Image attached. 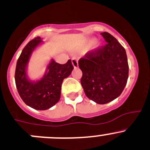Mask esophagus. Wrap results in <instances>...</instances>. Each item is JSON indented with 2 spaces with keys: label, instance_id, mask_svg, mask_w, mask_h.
Masks as SVG:
<instances>
[{
  "label": "esophagus",
  "instance_id": "34e87169",
  "mask_svg": "<svg viewBox=\"0 0 150 150\" xmlns=\"http://www.w3.org/2000/svg\"><path fill=\"white\" fill-rule=\"evenodd\" d=\"M72 64L74 68H77L78 67V59L77 58H72Z\"/></svg>",
  "mask_w": 150,
  "mask_h": 150
}]
</instances>
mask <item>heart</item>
<instances>
[{
	"instance_id": "b5f03b06",
	"label": "heart",
	"mask_w": 150,
	"mask_h": 150,
	"mask_svg": "<svg viewBox=\"0 0 150 150\" xmlns=\"http://www.w3.org/2000/svg\"><path fill=\"white\" fill-rule=\"evenodd\" d=\"M96 41H97V40H96L95 38H93V39H91V40H88L86 42V47H90V46L93 45L96 42ZM97 47H99V46Z\"/></svg>"
}]
</instances>
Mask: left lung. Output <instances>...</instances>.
I'll use <instances>...</instances> for the list:
<instances>
[{
    "mask_svg": "<svg viewBox=\"0 0 150 150\" xmlns=\"http://www.w3.org/2000/svg\"><path fill=\"white\" fill-rule=\"evenodd\" d=\"M101 35L107 45L86 53L78 64L86 97L97 104H105L122 94L127 84L129 67L125 50L117 39L108 32Z\"/></svg>",
    "mask_w": 150,
    "mask_h": 150,
    "instance_id": "obj_1",
    "label": "left lung"
}]
</instances>
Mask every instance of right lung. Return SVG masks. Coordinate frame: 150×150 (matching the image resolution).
Here are the masks:
<instances>
[{
    "mask_svg": "<svg viewBox=\"0 0 150 150\" xmlns=\"http://www.w3.org/2000/svg\"><path fill=\"white\" fill-rule=\"evenodd\" d=\"M40 36L29 42L23 48L16 65L15 83L22 100L36 110H47L59 101L64 79L67 78L74 67L71 60L60 64L52 59L40 79L32 81L28 75V64L33 52L42 45Z\"/></svg>",
    "mask_w": 150,
    "mask_h": 150,
    "instance_id": "obj_1",
    "label": "right lung"
}]
</instances>
